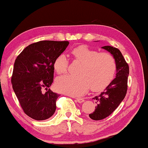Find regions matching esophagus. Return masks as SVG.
Here are the masks:
<instances>
[{"mask_svg": "<svg viewBox=\"0 0 148 148\" xmlns=\"http://www.w3.org/2000/svg\"><path fill=\"white\" fill-rule=\"evenodd\" d=\"M76 101L77 102H79V103H82V102H84V99L82 98H77Z\"/></svg>", "mask_w": 148, "mask_h": 148, "instance_id": "obj_1", "label": "esophagus"}]
</instances>
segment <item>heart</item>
Wrapping results in <instances>:
<instances>
[{
    "mask_svg": "<svg viewBox=\"0 0 148 148\" xmlns=\"http://www.w3.org/2000/svg\"><path fill=\"white\" fill-rule=\"evenodd\" d=\"M71 53L75 61L82 63L78 70L79 76L57 77L55 85L60 92L74 97L81 96L89 87L93 91H99L106 87L114 79L116 62L110 53H99L86 46L75 47ZM53 67L57 73H66L69 69L66 57L64 54L59 56L55 60Z\"/></svg>",
    "mask_w": 148,
    "mask_h": 148,
    "instance_id": "b5f03b06",
    "label": "heart"
}]
</instances>
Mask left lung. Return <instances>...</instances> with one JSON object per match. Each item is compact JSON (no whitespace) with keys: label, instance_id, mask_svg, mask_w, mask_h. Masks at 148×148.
<instances>
[{"label":"left lung","instance_id":"left-lung-1","mask_svg":"<svg viewBox=\"0 0 148 148\" xmlns=\"http://www.w3.org/2000/svg\"><path fill=\"white\" fill-rule=\"evenodd\" d=\"M110 52L116 62V76L99 96L94 97L97 106L93 113L89 115L93 120H101L109 116L124 99L127 91L129 74V65L119 50L110 46L102 47Z\"/></svg>","mask_w":148,"mask_h":148}]
</instances>
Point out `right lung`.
<instances>
[{"label": "right lung", "instance_id": "add662e5", "mask_svg": "<svg viewBox=\"0 0 148 148\" xmlns=\"http://www.w3.org/2000/svg\"><path fill=\"white\" fill-rule=\"evenodd\" d=\"M69 44L68 41H40L26 47L15 61L12 87L24 112L32 119H47L56 112L59 95L48 88L53 81L55 60Z\"/></svg>", "mask_w": 148, "mask_h": 148}]
</instances>
